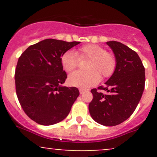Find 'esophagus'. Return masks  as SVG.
Masks as SVG:
<instances>
[{
  "instance_id": "esophagus-1",
  "label": "esophagus",
  "mask_w": 157,
  "mask_h": 157,
  "mask_svg": "<svg viewBox=\"0 0 157 157\" xmlns=\"http://www.w3.org/2000/svg\"><path fill=\"white\" fill-rule=\"evenodd\" d=\"M79 91H80V94H83L85 91H86V89H79Z\"/></svg>"
}]
</instances>
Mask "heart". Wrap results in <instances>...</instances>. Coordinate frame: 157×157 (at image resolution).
I'll list each match as a JSON object with an SVG mask.
<instances>
[{"label": "heart", "instance_id": "b5f03b06", "mask_svg": "<svg viewBox=\"0 0 157 157\" xmlns=\"http://www.w3.org/2000/svg\"><path fill=\"white\" fill-rule=\"evenodd\" d=\"M78 57L80 60L89 59L86 66L88 71L71 74L68 82L71 86L80 89H87L97 84L100 79V75L102 77L111 76L116 66V60L112 55L106 52L102 46L90 44L81 46L76 52L68 50L63 54L61 64L65 71H74L78 65Z\"/></svg>", "mask_w": 157, "mask_h": 157}]
</instances>
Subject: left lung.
Segmentation results:
<instances>
[{
	"instance_id": "left-lung-1",
	"label": "left lung",
	"mask_w": 157,
	"mask_h": 157,
	"mask_svg": "<svg viewBox=\"0 0 157 157\" xmlns=\"http://www.w3.org/2000/svg\"><path fill=\"white\" fill-rule=\"evenodd\" d=\"M106 44L114 54L116 68L105 86L91 90L93 99L89 110L97 123L114 126L130 117L136 109L145 89V68L137 53L127 46L117 41Z\"/></svg>"
}]
</instances>
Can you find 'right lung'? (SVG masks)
Returning a JSON list of instances; mask_svg holds the SVG:
<instances>
[{
	"instance_id": "1",
	"label": "right lung",
	"mask_w": 157,
	"mask_h": 157,
	"mask_svg": "<svg viewBox=\"0 0 157 157\" xmlns=\"http://www.w3.org/2000/svg\"><path fill=\"white\" fill-rule=\"evenodd\" d=\"M80 42L46 39L28 47L19 57L15 79L16 94L27 116L43 125L63 120L80 92L63 86L67 78L61 56Z\"/></svg>"
}]
</instances>
